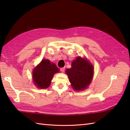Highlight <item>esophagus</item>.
Masks as SVG:
<instances>
[{"instance_id":"esophagus-1","label":"esophagus","mask_w":130,"mask_h":130,"mask_svg":"<svg viewBox=\"0 0 130 130\" xmlns=\"http://www.w3.org/2000/svg\"><path fill=\"white\" fill-rule=\"evenodd\" d=\"M60 70H61V72L63 73L64 72V70H65V68H60Z\"/></svg>"}]
</instances>
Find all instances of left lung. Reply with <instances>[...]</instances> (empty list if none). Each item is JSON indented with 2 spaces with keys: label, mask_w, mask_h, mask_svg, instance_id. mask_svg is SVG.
Returning a JSON list of instances; mask_svg holds the SVG:
<instances>
[{
  "label": "left lung",
  "mask_w": 130,
  "mask_h": 130,
  "mask_svg": "<svg viewBox=\"0 0 130 130\" xmlns=\"http://www.w3.org/2000/svg\"><path fill=\"white\" fill-rule=\"evenodd\" d=\"M93 66L85 59L76 58L72 68L66 70L70 82L75 90H81L88 87L93 76Z\"/></svg>",
  "instance_id": "left-lung-1"
}]
</instances>
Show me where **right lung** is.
Segmentation results:
<instances>
[{"label":"right lung","mask_w":130,"mask_h":130,"mask_svg":"<svg viewBox=\"0 0 130 130\" xmlns=\"http://www.w3.org/2000/svg\"><path fill=\"white\" fill-rule=\"evenodd\" d=\"M59 72L57 67L49 60H43L33 70V80L38 88H46L50 85L54 75Z\"/></svg>","instance_id":"1"}]
</instances>
